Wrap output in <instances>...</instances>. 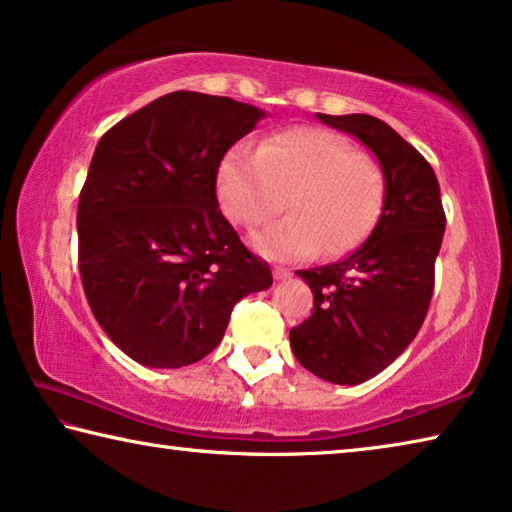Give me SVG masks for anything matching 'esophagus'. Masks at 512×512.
Instances as JSON below:
<instances>
[{"instance_id": "34e87169", "label": "esophagus", "mask_w": 512, "mask_h": 512, "mask_svg": "<svg viewBox=\"0 0 512 512\" xmlns=\"http://www.w3.org/2000/svg\"><path fill=\"white\" fill-rule=\"evenodd\" d=\"M272 276H274V281H286V279H290V272L283 270V267H274Z\"/></svg>"}]
</instances>
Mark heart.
Segmentation results:
<instances>
[{
  "label": "heart",
  "mask_w": 512,
  "mask_h": 512,
  "mask_svg": "<svg viewBox=\"0 0 512 512\" xmlns=\"http://www.w3.org/2000/svg\"><path fill=\"white\" fill-rule=\"evenodd\" d=\"M283 220L251 233L249 245L274 263L342 254L363 240L383 204V172L370 154L317 127H292L258 149L238 142L215 172L220 211L238 226H258L286 206Z\"/></svg>",
  "instance_id": "obj_1"
}]
</instances>
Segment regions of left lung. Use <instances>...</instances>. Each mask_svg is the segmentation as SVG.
Listing matches in <instances>:
<instances>
[{
	"label": "left lung",
	"instance_id": "obj_1",
	"mask_svg": "<svg viewBox=\"0 0 512 512\" xmlns=\"http://www.w3.org/2000/svg\"><path fill=\"white\" fill-rule=\"evenodd\" d=\"M315 115L374 154L383 172V208L354 254L297 272L313 290L315 311L290 331V347L320 379L358 385L383 372L420 331L445 211L433 167L390 124L365 113Z\"/></svg>",
	"mask_w": 512,
	"mask_h": 512
}]
</instances>
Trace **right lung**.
<instances>
[{
	"mask_svg": "<svg viewBox=\"0 0 512 512\" xmlns=\"http://www.w3.org/2000/svg\"><path fill=\"white\" fill-rule=\"evenodd\" d=\"M265 115L177 90L97 142L77 211L79 270L92 315L136 363H197L220 345L236 301L272 286L215 197L220 158Z\"/></svg>",
	"mask_w": 512,
	"mask_h": 512,
	"instance_id": "1",
	"label": "right lung"
}]
</instances>
